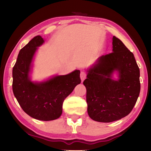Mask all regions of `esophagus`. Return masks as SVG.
<instances>
[{"label": "esophagus", "instance_id": "esophagus-1", "mask_svg": "<svg viewBox=\"0 0 151 151\" xmlns=\"http://www.w3.org/2000/svg\"><path fill=\"white\" fill-rule=\"evenodd\" d=\"M86 78V73L84 71H82L81 73V79L82 82H83Z\"/></svg>", "mask_w": 151, "mask_h": 151}]
</instances>
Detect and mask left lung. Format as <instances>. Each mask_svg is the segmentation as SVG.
<instances>
[{"label": "left lung", "instance_id": "1", "mask_svg": "<svg viewBox=\"0 0 151 151\" xmlns=\"http://www.w3.org/2000/svg\"><path fill=\"white\" fill-rule=\"evenodd\" d=\"M116 72L118 78H113ZM88 113L99 122H111L130 113L140 93V71L133 53L116 37L113 52L99 57L87 69Z\"/></svg>", "mask_w": 151, "mask_h": 151}]
</instances>
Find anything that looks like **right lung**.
I'll return each mask as SVG.
<instances>
[{
  "instance_id": "1",
  "label": "right lung",
  "mask_w": 151,
  "mask_h": 151,
  "mask_svg": "<svg viewBox=\"0 0 151 151\" xmlns=\"http://www.w3.org/2000/svg\"><path fill=\"white\" fill-rule=\"evenodd\" d=\"M44 42L42 37L38 35L20 50L12 70V90L25 113L35 119L50 121L60 117L65 99L81 84V71L75 70L44 81H32L30 74L34 56Z\"/></svg>"
}]
</instances>
